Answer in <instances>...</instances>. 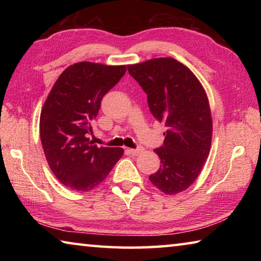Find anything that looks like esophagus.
Wrapping results in <instances>:
<instances>
[{
    "mask_svg": "<svg viewBox=\"0 0 261 261\" xmlns=\"http://www.w3.org/2000/svg\"><path fill=\"white\" fill-rule=\"evenodd\" d=\"M144 151L143 147H138V148H131L129 149V152L132 154V155H138V154H140L141 152Z\"/></svg>",
    "mask_w": 261,
    "mask_h": 261,
    "instance_id": "esophagus-1",
    "label": "esophagus"
}]
</instances>
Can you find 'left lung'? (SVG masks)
<instances>
[{
	"label": "left lung",
	"instance_id": "8db88e82",
	"mask_svg": "<svg viewBox=\"0 0 261 261\" xmlns=\"http://www.w3.org/2000/svg\"><path fill=\"white\" fill-rule=\"evenodd\" d=\"M127 70L147 94L153 116L167 127L163 146L154 149L161 165L149 180L163 193L177 194L197 179L210 154L213 122L205 88L173 57L131 64Z\"/></svg>",
	"mask_w": 261,
	"mask_h": 261
}]
</instances>
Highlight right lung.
Returning a JSON list of instances; mask_svg holds the SVG:
<instances>
[{
    "label": "right lung",
    "mask_w": 261,
    "mask_h": 261,
    "mask_svg": "<svg viewBox=\"0 0 261 261\" xmlns=\"http://www.w3.org/2000/svg\"><path fill=\"white\" fill-rule=\"evenodd\" d=\"M126 65L79 62L57 78L43 103L40 139L48 166L73 191H90L107 177L123 148L98 147L87 138L101 100L120 82Z\"/></svg>",
    "instance_id": "obj_1"
}]
</instances>
